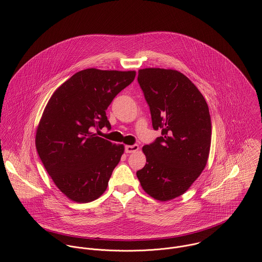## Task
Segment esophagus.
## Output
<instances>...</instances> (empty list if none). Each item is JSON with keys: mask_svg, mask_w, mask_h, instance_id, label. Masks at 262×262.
<instances>
[{"mask_svg": "<svg viewBox=\"0 0 262 262\" xmlns=\"http://www.w3.org/2000/svg\"><path fill=\"white\" fill-rule=\"evenodd\" d=\"M139 150L138 145H132V146H125V152L126 153H134Z\"/></svg>", "mask_w": 262, "mask_h": 262, "instance_id": "obj_1", "label": "esophagus"}]
</instances>
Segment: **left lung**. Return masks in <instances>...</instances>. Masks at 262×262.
<instances>
[{
  "instance_id": "1",
  "label": "left lung",
  "mask_w": 262,
  "mask_h": 262,
  "mask_svg": "<svg viewBox=\"0 0 262 262\" xmlns=\"http://www.w3.org/2000/svg\"><path fill=\"white\" fill-rule=\"evenodd\" d=\"M138 81L161 137L143 147L147 163L137 177L159 201L183 195L206 166L211 145L208 105L197 86L173 69L139 70Z\"/></svg>"
}]
</instances>
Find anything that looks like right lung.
<instances>
[{
	"label": "right lung",
	"mask_w": 262,
	"mask_h": 262,
	"mask_svg": "<svg viewBox=\"0 0 262 262\" xmlns=\"http://www.w3.org/2000/svg\"><path fill=\"white\" fill-rule=\"evenodd\" d=\"M135 76L136 71L88 68L73 74L50 98L35 147L47 172L68 199L88 203L106 191L124 146L94 130L111 128L106 110Z\"/></svg>",
	"instance_id": "add662e5"
}]
</instances>
